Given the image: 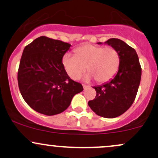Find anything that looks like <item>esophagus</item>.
<instances>
[{
  "label": "esophagus",
  "instance_id": "1",
  "mask_svg": "<svg viewBox=\"0 0 158 158\" xmlns=\"http://www.w3.org/2000/svg\"><path fill=\"white\" fill-rule=\"evenodd\" d=\"M82 86H83V88H84V90H85V89H86V88H88V87H89V86H88V85H83Z\"/></svg>",
  "mask_w": 158,
  "mask_h": 158
}]
</instances>
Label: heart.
Returning a JSON list of instances; mask_svg holds the SVG:
<instances>
[{
	"mask_svg": "<svg viewBox=\"0 0 158 158\" xmlns=\"http://www.w3.org/2000/svg\"><path fill=\"white\" fill-rule=\"evenodd\" d=\"M75 53H66L62 59L65 70L73 79H79L87 67L89 73L85 79L89 80L94 78L97 82H106L114 77L118 69L119 52L112 47L86 44L76 49Z\"/></svg>",
	"mask_w": 158,
	"mask_h": 158,
	"instance_id": "heart-1",
	"label": "heart"
}]
</instances>
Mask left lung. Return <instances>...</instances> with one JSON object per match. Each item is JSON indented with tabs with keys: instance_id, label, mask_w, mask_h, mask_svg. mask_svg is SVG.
Instances as JSON below:
<instances>
[{
	"instance_id": "left-lung-1",
	"label": "left lung",
	"mask_w": 158,
	"mask_h": 158,
	"mask_svg": "<svg viewBox=\"0 0 158 158\" xmlns=\"http://www.w3.org/2000/svg\"><path fill=\"white\" fill-rule=\"evenodd\" d=\"M105 44L118 51L119 70L110 81L94 87L97 95L88 102V106L100 117L114 118L122 115L133 104L140 83L141 67L135 49L122 40L110 39Z\"/></svg>"
}]
</instances>
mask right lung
<instances>
[{
    "label": "right lung",
    "instance_id": "add662e5",
    "mask_svg": "<svg viewBox=\"0 0 158 158\" xmlns=\"http://www.w3.org/2000/svg\"><path fill=\"white\" fill-rule=\"evenodd\" d=\"M70 46L41 36L23 50L18 71L19 90L28 106L40 114L61 113L83 90L80 83L69 77L61 61Z\"/></svg>",
    "mask_w": 158,
    "mask_h": 158
}]
</instances>
